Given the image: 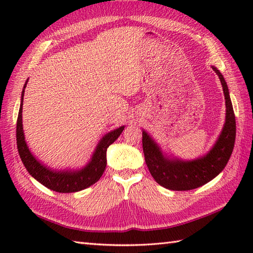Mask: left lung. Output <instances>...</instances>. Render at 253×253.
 <instances>
[{
	"label": "left lung",
	"instance_id": "1",
	"mask_svg": "<svg viewBox=\"0 0 253 253\" xmlns=\"http://www.w3.org/2000/svg\"><path fill=\"white\" fill-rule=\"evenodd\" d=\"M221 80L226 116L223 129L210 151L195 160L185 161L168 155L149 133L142 131V148L146 164L155 181L169 190H191L203 186L221 173L232 155L236 138V120L227 84L216 67L212 66Z\"/></svg>",
	"mask_w": 253,
	"mask_h": 253
}]
</instances>
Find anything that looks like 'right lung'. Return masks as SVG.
Instances as JSON below:
<instances>
[{"label": "right lung", "instance_id": "obj_1", "mask_svg": "<svg viewBox=\"0 0 253 253\" xmlns=\"http://www.w3.org/2000/svg\"><path fill=\"white\" fill-rule=\"evenodd\" d=\"M27 83H28V79H27L24 85L23 92H21L20 106L17 117V127H16V139H17L18 153L26 169L40 184L56 192H77L93 185L94 182L101 178V176L104 173V169L106 168L107 148L121 136L125 126H121L117 129L107 132L106 135L102 137L99 143L96 144L92 157H91L87 165H84V168L78 169H53L40 162L31 153L25 140L23 128V102Z\"/></svg>", "mask_w": 253, "mask_h": 253}]
</instances>
